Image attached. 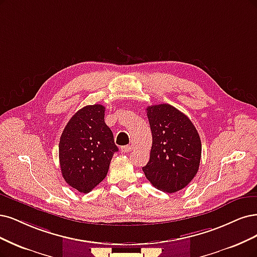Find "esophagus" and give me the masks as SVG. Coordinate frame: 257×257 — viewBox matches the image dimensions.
I'll return each mask as SVG.
<instances>
[{
    "label": "esophagus",
    "mask_w": 257,
    "mask_h": 257,
    "mask_svg": "<svg viewBox=\"0 0 257 257\" xmlns=\"http://www.w3.org/2000/svg\"><path fill=\"white\" fill-rule=\"evenodd\" d=\"M133 147L131 145H127V146H123L121 147V152L122 153H127V152H131L132 151Z\"/></svg>",
    "instance_id": "esophagus-1"
}]
</instances>
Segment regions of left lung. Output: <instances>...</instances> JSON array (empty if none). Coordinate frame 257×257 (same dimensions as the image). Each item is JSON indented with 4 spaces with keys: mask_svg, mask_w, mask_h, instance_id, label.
Here are the masks:
<instances>
[{
    "mask_svg": "<svg viewBox=\"0 0 257 257\" xmlns=\"http://www.w3.org/2000/svg\"><path fill=\"white\" fill-rule=\"evenodd\" d=\"M152 148L146 178L154 187L173 193L196 176L201 161V139L190 119L170 104L148 106Z\"/></svg>",
    "mask_w": 257,
    "mask_h": 257,
    "instance_id": "8db88e82",
    "label": "left lung"
}]
</instances>
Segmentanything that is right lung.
Returning <instances> with one entry per match:
<instances>
[{
  "instance_id": "add662e5",
  "label": "right lung",
  "mask_w": 257,
  "mask_h": 257,
  "mask_svg": "<svg viewBox=\"0 0 257 257\" xmlns=\"http://www.w3.org/2000/svg\"><path fill=\"white\" fill-rule=\"evenodd\" d=\"M105 107L87 105L69 120L59 140V164L69 186L87 193L107 175L114 152L111 130L104 121Z\"/></svg>"
}]
</instances>
